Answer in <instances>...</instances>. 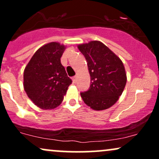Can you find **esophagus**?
I'll return each instance as SVG.
<instances>
[{"instance_id":"1","label":"esophagus","mask_w":159,"mask_h":159,"mask_svg":"<svg viewBox=\"0 0 159 159\" xmlns=\"http://www.w3.org/2000/svg\"><path fill=\"white\" fill-rule=\"evenodd\" d=\"M72 81H73V83H76V81H77V76H74L72 78Z\"/></svg>"}]
</instances>
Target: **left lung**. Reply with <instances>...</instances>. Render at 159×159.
<instances>
[{
  "mask_svg": "<svg viewBox=\"0 0 159 159\" xmlns=\"http://www.w3.org/2000/svg\"><path fill=\"white\" fill-rule=\"evenodd\" d=\"M78 48L85 57L90 75V88L81 93L82 99L93 110L109 108L117 102L126 84L123 62L99 41H90Z\"/></svg>",
  "mask_w": 159,
  "mask_h": 159,
  "instance_id": "8db88e82",
  "label": "left lung"
}]
</instances>
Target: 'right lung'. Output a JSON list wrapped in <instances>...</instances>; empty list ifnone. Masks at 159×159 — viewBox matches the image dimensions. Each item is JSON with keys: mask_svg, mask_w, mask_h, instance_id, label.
Segmentation results:
<instances>
[{"mask_svg": "<svg viewBox=\"0 0 159 159\" xmlns=\"http://www.w3.org/2000/svg\"><path fill=\"white\" fill-rule=\"evenodd\" d=\"M65 48V45L55 42L44 45L33 55L24 71V89L41 109L59 106L72 84L61 63Z\"/></svg>", "mask_w": 159, "mask_h": 159, "instance_id": "right-lung-1", "label": "right lung"}]
</instances>
